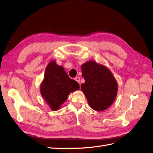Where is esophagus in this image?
Segmentation results:
<instances>
[{
  "instance_id": "obj_1",
  "label": "esophagus",
  "mask_w": 153,
  "mask_h": 153,
  "mask_svg": "<svg viewBox=\"0 0 153 153\" xmlns=\"http://www.w3.org/2000/svg\"><path fill=\"white\" fill-rule=\"evenodd\" d=\"M75 80L76 82H78V83H80V77H76V78H75Z\"/></svg>"
}]
</instances>
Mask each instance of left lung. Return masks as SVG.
Wrapping results in <instances>:
<instances>
[{
	"label": "left lung",
	"instance_id": "left-lung-1",
	"mask_svg": "<svg viewBox=\"0 0 153 153\" xmlns=\"http://www.w3.org/2000/svg\"><path fill=\"white\" fill-rule=\"evenodd\" d=\"M81 68L82 76L85 80L81 89L89 106L97 111L107 109L118 92V83L113 73L106 66L92 60L84 63Z\"/></svg>",
	"mask_w": 153,
	"mask_h": 153
}]
</instances>
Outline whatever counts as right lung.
<instances>
[{
    "mask_svg": "<svg viewBox=\"0 0 153 153\" xmlns=\"http://www.w3.org/2000/svg\"><path fill=\"white\" fill-rule=\"evenodd\" d=\"M77 82L68 76L64 68L51 61L47 65L40 90L42 96L52 111L58 110L71 92L79 90Z\"/></svg>",
    "mask_w": 153,
    "mask_h": 153,
    "instance_id": "obj_1",
    "label": "right lung"
}]
</instances>
